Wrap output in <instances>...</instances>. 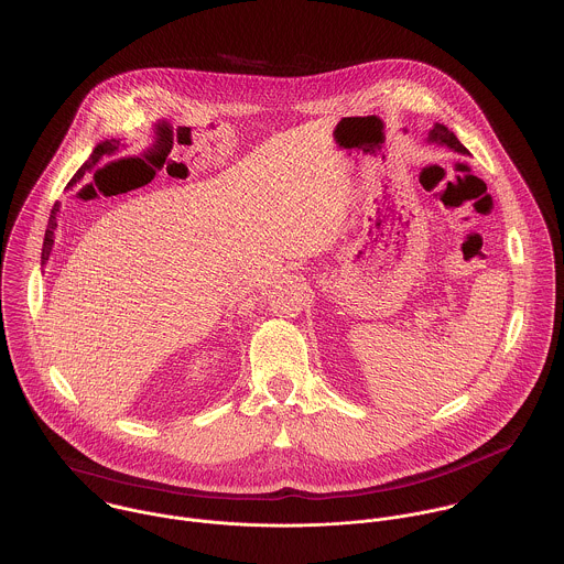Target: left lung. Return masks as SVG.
Listing matches in <instances>:
<instances>
[{
	"mask_svg": "<svg viewBox=\"0 0 564 564\" xmlns=\"http://www.w3.org/2000/svg\"><path fill=\"white\" fill-rule=\"evenodd\" d=\"M430 141H436V143H445L447 148H452V150H456V152H460V154H467V148L454 137V132H449L445 126H438L436 123V128L430 132Z\"/></svg>",
	"mask_w": 564,
	"mask_h": 564,
	"instance_id": "8db88e82",
	"label": "left lung"
}]
</instances>
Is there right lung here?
<instances>
[{
	"instance_id": "add662e5",
	"label": "right lung",
	"mask_w": 564,
	"mask_h": 564,
	"mask_svg": "<svg viewBox=\"0 0 564 564\" xmlns=\"http://www.w3.org/2000/svg\"><path fill=\"white\" fill-rule=\"evenodd\" d=\"M117 150V145L115 143H99L97 148H95V152L90 154V159L82 164L80 169H78V173L72 177V182H69V186H74L78 180H80L82 175L95 164V162L99 161L104 154H110V152H115ZM58 210H61V204L56 202L54 204V208H52V215H50V224H47V230H45V241H43V253H41V260L45 262L47 258H50V251H52V245H54V230H56V215H58Z\"/></svg>"
}]
</instances>
